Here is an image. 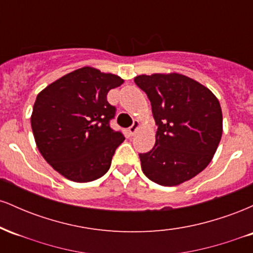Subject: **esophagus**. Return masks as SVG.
Instances as JSON below:
<instances>
[{"instance_id":"34e87169","label":"esophagus","mask_w":253,"mask_h":253,"mask_svg":"<svg viewBox=\"0 0 253 253\" xmlns=\"http://www.w3.org/2000/svg\"><path fill=\"white\" fill-rule=\"evenodd\" d=\"M138 128H139V123H138V121H134V123H133L132 126H130L129 128H128L129 134H130V135H134L136 130H138Z\"/></svg>"}]
</instances>
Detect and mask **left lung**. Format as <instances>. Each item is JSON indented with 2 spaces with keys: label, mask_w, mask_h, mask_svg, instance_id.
Returning a JSON list of instances; mask_svg holds the SVG:
<instances>
[{
  "label": "left lung",
  "mask_w": 253,
  "mask_h": 253,
  "mask_svg": "<svg viewBox=\"0 0 253 253\" xmlns=\"http://www.w3.org/2000/svg\"><path fill=\"white\" fill-rule=\"evenodd\" d=\"M158 126L156 144L139 153L147 178L164 187L189 181L211 163L222 135L219 100L201 83L179 74L140 75Z\"/></svg>",
  "instance_id": "obj_1"
}]
</instances>
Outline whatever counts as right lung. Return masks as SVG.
<instances>
[{
    "label": "right lung",
    "mask_w": 253,
    "mask_h": 253,
    "mask_svg": "<svg viewBox=\"0 0 253 253\" xmlns=\"http://www.w3.org/2000/svg\"><path fill=\"white\" fill-rule=\"evenodd\" d=\"M123 83L117 75L85 66L38 94L31 117L34 139L45 161L65 178L91 182L109 170L125 136L110 127L117 108L107 94Z\"/></svg>",
    "instance_id": "obj_1"
}]
</instances>
